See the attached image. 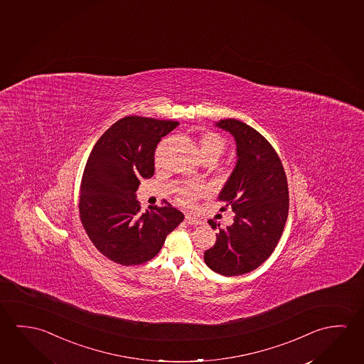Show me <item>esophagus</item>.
<instances>
[{
	"instance_id": "esophagus-1",
	"label": "esophagus",
	"mask_w": 364,
	"mask_h": 364,
	"mask_svg": "<svg viewBox=\"0 0 364 364\" xmlns=\"http://www.w3.org/2000/svg\"><path fill=\"white\" fill-rule=\"evenodd\" d=\"M185 220L186 223L191 224V225H200L201 224V220L197 219L195 216H191V215H186Z\"/></svg>"
}]
</instances>
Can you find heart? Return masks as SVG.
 <instances>
[{
  "instance_id": "b5f03b06",
  "label": "heart",
  "mask_w": 364,
  "mask_h": 364,
  "mask_svg": "<svg viewBox=\"0 0 364 364\" xmlns=\"http://www.w3.org/2000/svg\"><path fill=\"white\" fill-rule=\"evenodd\" d=\"M200 150L203 159L213 158L215 161L219 159V156L225 150V140L216 133H205L200 139ZM205 190L198 186L185 187L179 191V201L183 205H192L198 195H202Z\"/></svg>"
}]
</instances>
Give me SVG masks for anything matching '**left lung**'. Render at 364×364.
<instances>
[{
    "label": "left lung",
    "instance_id": "left-lung-1",
    "mask_svg": "<svg viewBox=\"0 0 364 364\" xmlns=\"http://www.w3.org/2000/svg\"><path fill=\"white\" fill-rule=\"evenodd\" d=\"M215 127L230 133L237 144L235 167L219 193L235 216L226 229L208 221L219 232L203 259L213 271L231 277L258 268L276 248L289 218V186L276 150L253 127L235 119Z\"/></svg>",
    "mask_w": 364,
    "mask_h": 364
}]
</instances>
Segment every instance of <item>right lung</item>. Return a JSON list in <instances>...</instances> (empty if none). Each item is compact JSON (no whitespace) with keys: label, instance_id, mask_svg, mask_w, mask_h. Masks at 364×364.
Returning a JSON list of instances; mask_svg holds the SVG:
<instances>
[{"label":"right lung","instance_id":"obj_1","mask_svg":"<svg viewBox=\"0 0 364 364\" xmlns=\"http://www.w3.org/2000/svg\"><path fill=\"white\" fill-rule=\"evenodd\" d=\"M179 122L127 116L109 127L88 156L80 192V215L100 253L135 266L154 258L185 216L171 205L141 213L136 190L154 174V151Z\"/></svg>","mask_w":364,"mask_h":364}]
</instances>
